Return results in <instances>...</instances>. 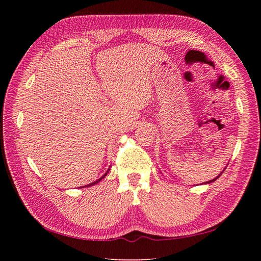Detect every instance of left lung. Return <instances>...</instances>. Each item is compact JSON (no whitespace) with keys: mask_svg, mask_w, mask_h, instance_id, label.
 <instances>
[{"mask_svg":"<svg viewBox=\"0 0 261 261\" xmlns=\"http://www.w3.org/2000/svg\"><path fill=\"white\" fill-rule=\"evenodd\" d=\"M223 171H224V170H223ZM222 173H223V172H221V173H220V174H219V175H218V176H217V177H216V178H213V179H211V180H209V181H207V183H208V184H209V183H212V181H215V180H216V179H218V178H219V177H220V175H221V174H222ZM204 184H206V183H204Z\"/></svg>","mask_w":261,"mask_h":261,"instance_id":"8db88e82","label":"left lung"}]
</instances>
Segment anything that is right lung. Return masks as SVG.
Here are the masks:
<instances>
[{
	"instance_id": "add662e5",
	"label": "right lung",
	"mask_w": 261,
	"mask_h": 261,
	"mask_svg": "<svg viewBox=\"0 0 261 261\" xmlns=\"http://www.w3.org/2000/svg\"><path fill=\"white\" fill-rule=\"evenodd\" d=\"M109 171H110V169H108V171L105 173V174L103 175H102L100 178H98L96 181H92V183H90V184H88V185H86V187H89V186H92V185H94V184H97V183H99V181L101 180V179H103L105 178V176L108 174V173H109ZM85 187V186H84Z\"/></svg>"
}]
</instances>
